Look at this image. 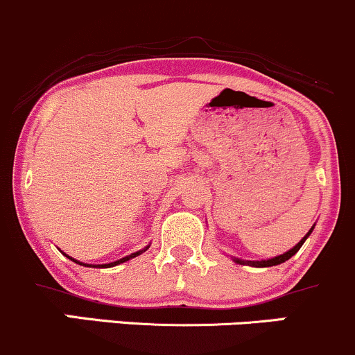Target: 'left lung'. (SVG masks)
<instances>
[{"instance_id": "1", "label": "left lung", "mask_w": 355, "mask_h": 355, "mask_svg": "<svg viewBox=\"0 0 355 355\" xmlns=\"http://www.w3.org/2000/svg\"><path fill=\"white\" fill-rule=\"evenodd\" d=\"M311 231H313V227L310 229V232H311ZM310 232H309V234H306L305 237H303L302 241H300V243L297 244V246H295L293 249H290V251L285 252V254H282V256H276V258H272V259H266V261H241V259H236V263H239V264H249V266H256V268L276 266V264H282V263H285V261L290 259L291 256H293V254H297V252H298V249L303 246V243H305V239H306V237L310 236Z\"/></svg>"}]
</instances>
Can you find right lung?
I'll return each mask as SVG.
<instances>
[{"mask_svg": "<svg viewBox=\"0 0 355 355\" xmlns=\"http://www.w3.org/2000/svg\"><path fill=\"white\" fill-rule=\"evenodd\" d=\"M148 249V246L143 249V251H146ZM143 251H138V252H133V254H130V256H126V258H123V259H119V261H114V263H109V264H97L96 268H111V266H116V264H119V263H124V261H128V259H131V258H135V256H138V254H141ZM72 259V258H70ZM72 261H76V259H72ZM76 263H79V261H76ZM79 264H83V263H79ZM83 266H87V264H83Z\"/></svg>", "mask_w": 355, "mask_h": 355, "instance_id": "add662e5", "label": "right lung"}]
</instances>
